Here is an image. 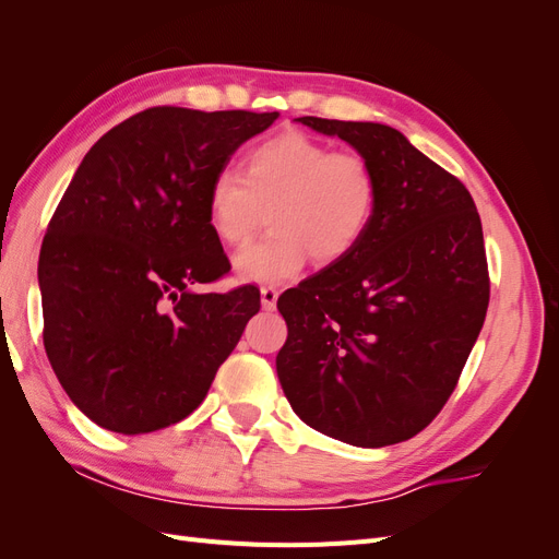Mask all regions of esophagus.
Instances as JSON below:
<instances>
[{"label": "esophagus", "instance_id": "34e87169", "mask_svg": "<svg viewBox=\"0 0 559 559\" xmlns=\"http://www.w3.org/2000/svg\"><path fill=\"white\" fill-rule=\"evenodd\" d=\"M277 289L275 286H263L261 289V306L265 308V310H275V306H277Z\"/></svg>", "mask_w": 559, "mask_h": 559}]
</instances>
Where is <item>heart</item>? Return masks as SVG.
I'll return each instance as SVG.
<instances>
[{
    "label": "heart",
    "instance_id": "heart-1",
    "mask_svg": "<svg viewBox=\"0 0 559 559\" xmlns=\"http://www.w3.org/2000/svg\"><path fill=\"white\" fill-rule=\"evenodd\" d=\"M378 175L364 156L331 151L289 130L253 146L242 173L222 170L207 193V222L230 247L247 242L267 216L263 240L235 253V275L280 284L306 263L343 261L368 235L378 212Z\"/></svg>",
    "mask_w": 559,
    "mask_h": 559
}]
</instances>
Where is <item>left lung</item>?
<instances>
[{
  "label": "left lung",
  "mask_w": 559,
  "mask_h": 559,
  "mask_svg": "<svg viewBox=\"0 0 559 559\" xmlns=\"http://www.w3.org/2000/svg\"><path fill=\"white\" fill-rule=\"evenodd\" d=\"M298 123L341 138L378 175L364 242L277 300V378L308 427L359 448L408 441L441 413L483 329L489 277L466 186L396 128Z\"/></svg>",
  "instance_id": "1"
}]
</instances>
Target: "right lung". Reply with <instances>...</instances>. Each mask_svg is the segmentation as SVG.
I'll list each match as a JSON object with an SVG mask.
<instances>
[{
	"label": "right lung",
	"instance_id": "right-lung-1",
	"mask_svg": "<svg viewBox=\"0 0 559 559\" xmlns=\"http://www.w3.org/2000/svg\"><path fill=\"white\" fill-rule=\"evenodd\" d=\"M277 116L154 107L81 160L37 275L48 361L97 427L138 436L189 417L259 312L251 284L200 289L230 270L207 193L240 144Z\"/></svg>",
	"mask_w": 559,
	"mask_h": 559
}]
</instances>
